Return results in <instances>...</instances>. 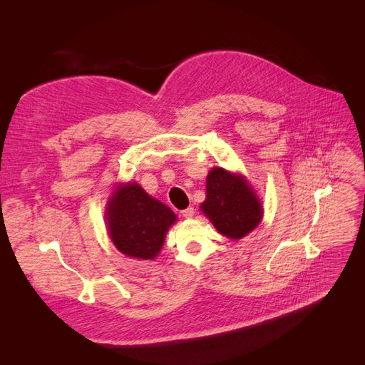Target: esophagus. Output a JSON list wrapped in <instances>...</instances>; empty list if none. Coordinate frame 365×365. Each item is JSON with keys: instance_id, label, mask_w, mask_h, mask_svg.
Masks as SVG:
<instances>
[{"instance_id": "1", "label": "esophagus", "mask_w": 365, "mask_h": 365, "mask_svg": "<svg viewBox=\"0 0 365 365\" xmlns=\"http://www.w3.org/2000/svg\"><path fill=\"white\" fill-rule=\"evenodd\" d=\"M182 216L183 217H186V219H190L194 216V208L192 207H187V208H185L183 212H182Z\"/></svg>"}]
</instances>
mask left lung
<instances>
[{
  "label": "left lung",
  "instance_id": "8db88e82",
  "mask_svg": "<svg viewBox=\"0 0 365 365\" xmlns=\"http://www.w3.org/2000/svg\"><path fill=\"white\" fill-rule=\"evenodd\" d=\"M200 208L219 234L231 240L250 234L263 216L260 200L250 183L222 167L208 171L205 201Z\"/></svg>",
  "mask_w": 365,
  "mask_h": 365
}]
</instances>
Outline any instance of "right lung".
<instances>
[{
  "label": "right lung",
  "mask_w": 365,
  "mask_h": 365,
  "mask_svg": "<svg viewBox=\"0 0 365 365\" xmlns=\"http://www.w3.org/2000/svg\"><path fill=\"white\" fill-rule=\"evenodd\" d=\"M105 217L117 250L142 260L157 257L168 227L178 220L165 204L148 195L136 182L123 183L113 190Z\"/></svg>",
  "instance_id": "right-lung-1"
}]
</instances>
